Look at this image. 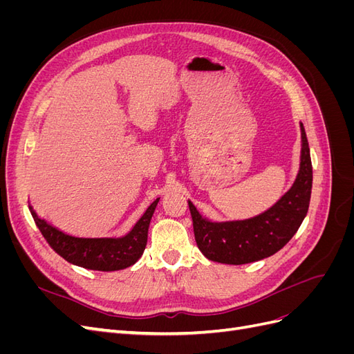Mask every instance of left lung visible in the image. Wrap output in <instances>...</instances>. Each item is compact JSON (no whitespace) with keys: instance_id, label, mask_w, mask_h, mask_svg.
<instances>
[{"instance_id":"1","label":"left lung","mask_w":354,"mask_h":354,"mask_svg":"<svg viewBox=\"0 0 354 354\" xmlns=\"http://www.w3.org/2000/svg\"><path fill=\"white\" fill-rule=\"evenodd\" d=\"M301 142V162L294 186L260 216L242 221L212 223L202 218L189 201L195 241L208 260L223 264L259 261L276 254L291 241L308 211L313 183L312 159L303 124Z\"/></svg>"}]
</instances>
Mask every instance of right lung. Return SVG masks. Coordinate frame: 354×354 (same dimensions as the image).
<instances>
[{
  "label": "right lung",
  "instance_id": "right-lung-1",
  "mask_svg": "<svg viewBox=\"0 0 354 354\" xmlns=\"http://www.w3.org/2000/svg\"><path fill=\"white\" fill-rule=\"evenodd\" d=\"M158 201L159 199L151 203V207L146 209L143 217L136 223V226L127 236L118 239L69 236V234L50 226L47 221L41 220L30 207L29 209L47 243L66 261L90 270L113 272L127 269L142 257L147 243L149 223H151Z\"/></svg>",
  "mask_w": 354,
  "mask_h": 354
}]
</instances>
